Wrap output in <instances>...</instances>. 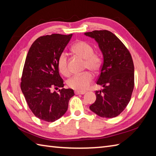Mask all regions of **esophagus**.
<instances>
[{
  "instance_id": "esophagus-1",
  "label": "esophagus",
  "mask_w": 156,
  "mask_h": 156,
  "mask_svg": "<svg viewBox=\"0 0 156 156\" xmlns=\"http://www.w3.org/2000/svg\"><path fill=\"white\" fill-rule=\"evenodd\" d=\"M86 93L85 91H79V90H76L75 94H84Z\"/></svg>"
}]
</instances>
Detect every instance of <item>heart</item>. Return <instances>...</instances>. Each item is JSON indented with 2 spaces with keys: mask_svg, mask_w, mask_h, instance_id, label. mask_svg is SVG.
Segmentation results:
<instances>
[{
  "mask_svg": "<svg viewBox=\"0 0 156 156\" xmlns=\"http://www.w3.org/2000/svg\"><path fill=\"white\" fill-rule=\"evenodd\" d=\"M72 51L79 57L85 59L84 68L97 72L100 69L102 65V59L100 55L94 53L92 46L84 41H79L72 46ZM57 66L62 74L68 76L69 74V69L68 65V57L65 53L59 55ZM93 79V76L90 72H86L83 74L75 75L69 78L67 82L69 87L76 90H84L87 89Z\"/></svg>",
  "mask_w": 156,
  "mask_h": 156,
  "instance_id": "b5f03b06",
  "label": "heart"
}]
</instances>
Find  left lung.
Wrapping results in <instances>:
<instances>
[{
    "label": "left lung",
    "instance_id": "8db88e82",
    "mask_svg": "<svg viewBox=\"0 0 156 156\" xmlns=\"http://www.w3.org/2000/svg\"><path fill=\"white\" fill-rule=\"evenodd\" d=\"M94 39L103 56V64L97 84L95 102L90 110L104 118L118 116L131 100L134 88V66L129 50L117 36L107 30L84 34Z\"/></svg>",
    "mask_w": 156,
    "mask_h": 156
}]
</instances>
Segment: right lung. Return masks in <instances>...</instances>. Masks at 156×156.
I'll return each instance as SVG.
<instances>
[{
	"label": "right lung",
	"mask_w": 156,
	"mask_h": 156,
	"mask_svg": "<svg viewBox=\"0 0 156 156\" xmlns=\"http://www.w3.org/2000/svg\"><path fill=\"white\" fill-rule=\"evenodd\" d=\"M72 34H52L39 37L34 42L26 57L21 88L29 108L41 120L54 122L68 110L73 96L71 88L64 87L57 62Z\"/></svg>",
	"instance_id": "add662e5"
}]
</instances>
